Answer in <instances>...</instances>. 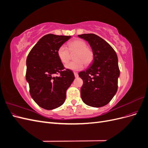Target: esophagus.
Returning <instances> with one entry per match:
<instances>
[{
	"label": "esophagus",
	"mask_w": 148,
	"mask_h": 148,
	"mask_svg": "<svg viewBox=\"0 0 148 148\" xmlns=\"http://www.w3.org/2000/svg\"><path fill=\"white\" fill-rule=\"evenodd\" d=\"M74 75H75V78L78 77V73H77V72H74Z\"/></svg>",
	"instance_id": "1"
}]
</instances>
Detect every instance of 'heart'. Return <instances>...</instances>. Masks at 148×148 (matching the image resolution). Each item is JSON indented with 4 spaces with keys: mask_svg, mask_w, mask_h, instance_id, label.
I'll use <instances>...</instances> for the list:
<instances>
[{
    "mask_svg": "<svg viewBox=\"0 0 148 148\" xmlns=\"http://www.w3.org/2000/svg\"><path fill=\"white\" fill-rule=\"evenodd\" d=\"M70 53H75L73 62L65 65L66 69L73 71H78L83 68L84 64L88 65L93 60V52L87 44L82 39H75L68 44V48L65 45L60 46L57 49V54L59 60L66 64L70 59Z\"/></svg>",
    "mask_w": 148,
    "mask_h": 148,
    "instance_id": "1",
    "label": "heart"
}]
</instances>
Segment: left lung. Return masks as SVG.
I'll return each instance as SVG.
<instances>
[{
	"instance_id": "8db88e82",
	"label": "left lung",
	"mask_w": 148,
	"mask_h": 148,
	"mask_svg": "<svg viewBox=\"0 0 148 148\" xmlns=\"http://www.w3.org/2000/svg\"><path fill=\"white\" fill-rule=\"evenodd\" d=\"M78 37L88 41L93 52L90 65L78 73L83 81L82 99L89 106H104L117 91L120 70L117 53L109 43L95 34H83Z\"/></svg>"
}]
</instances>
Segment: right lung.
I'll return each instance as SVG.
<instances>
[{"label":"right lung","instance_id":"right-lung-1","mask_svg":"<svg viewBox=\"0 0 148 148\" xmlns=\"http://www.w3.org/2000/svg\"><path fill=\"white\" fill-rule=\"evenodd\" d=\"M71 36L48 34L32 48L26 59V79L31 97L46 110H52L64 104L66 91L73 83L72 71L64 70L58 58L57 49ZM60 73L55 77V74Z\"/></svg>","mask_w":148,"mask_h":148}]
</instances>
